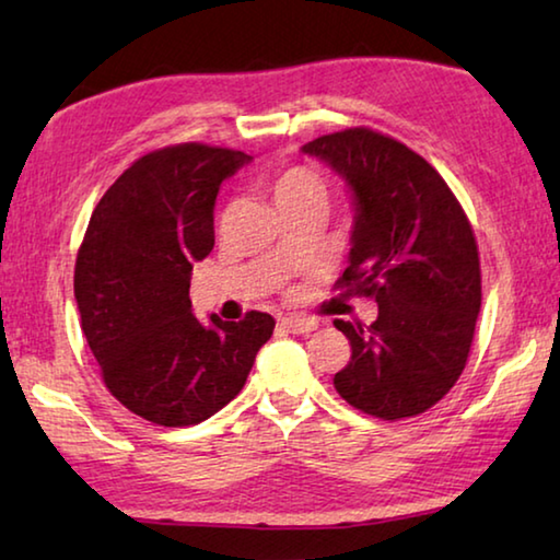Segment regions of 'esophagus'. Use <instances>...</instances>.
Returning <instances> with one entry per match:
<instances>
[{"label": "esophagus", "instance_id": "34e87169", "mask_svg": "<svg viewBox=\"0 0 560 560\" xmlns=\"http://www.w3.org/2000/svg\"><path fill=\"white\" fill-rule=\"evenodd\" d=\"M280 325L292 335H307L313 332V329H317V319L305 317V315H285L280 317Z\"/></svg>", "mask_w": 560, "mask_h": 560}]
</instances>
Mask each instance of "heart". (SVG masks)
Masks as SVG:
<instances>
[{"instance_id":"1","label":"heart","mask_w":560,"mask_h":560,"mask_svg":"<svg viewBox=\"0 0 560 560\" xmlns=\"http://www.w3.org/2000/svg\"><path fill=\"white\" fill-rule=\"evenodd\" d=\"M300 196H325V183L307 168H290L272 183L275 203H288Z\"/></svg>"}]
</instances>
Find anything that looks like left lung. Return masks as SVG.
<instances>
[{
    "label": "left lung",
    "instance_id": "8db88e82",
    "mask_svg": "<svg viewBox=\"0 0 560 560\" xmlns=\"http://www.w3.org/2000/svg\"><path fill=\"white\" fill-rule=\"evenodd\" d=\"M345 180L354 220L337 285L374 295L370 327L335 319L352 360L335 389L364 415L417 417L454 387L481 310L474 231L444 178L405 143L347 128L305 143Z\"/></svg>",
    "mask_w": 560,
    "mask_h": 560
}]
</instances>
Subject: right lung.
I'll list each match as a JSON object with an SVG mask.
<instances>
[{"mask_svg": "<svg viewBox=\"0 0 560 560\" xmlns=\"http://www.w3.org/2000/svg\"><path fill=\"white\" fill-rule=\"evenodd\" d=\"M243 151L180 143L124 171L91 213L73 298L108 392L161 427L200 424L237 397L275 319L241 323L190 305L194 265L213 250L220 183L250 163Z\"/></svg>", "mask_w": 560, "mask_h": 560, "instance_id": "obj_1", "label": "right lung"}]
</instances>
